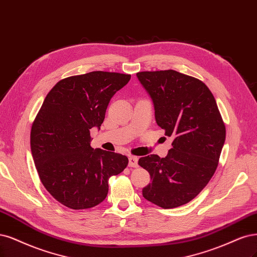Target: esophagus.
<instances>
[{"mask_svg":"<svg viewBox=\"0 0 257 257\" xmlns=\"http://www.w3.org/2000/svg\"><path fill=\"white\" fill-rule=\"evenodd\" d=\"M128 166L132 168H137L138 167V158L135 156H130L128 157Z\"/></svg>","mask_w":257,"mask_h":257,"instance_id":"esophagus-1","label":"esophagus"}]
</instances>
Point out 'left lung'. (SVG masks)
Masks as SVG:
<instances>
[{
    "mask_svg": "<svg viewBox=\"0 0 257 257\" xmlns=\"http://www.w3.org/2000/svg\"><path fill=\"white\" fill-rule=\"evenodd\" d=\"M151 96L158 126L173 137L168 155L140 157L150 173L146 200L163 208L190 202L208 184L218 167L225 125L213 93L200 79L174 70L138 72Z\"/></svg>",
    "mask_w": 257,
    "mask_h": 257,
    "instance_id": "1",
    "label": "left lung"
}]
</instances>
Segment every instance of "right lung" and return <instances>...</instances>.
<instances>
[{"label": "right lung", "mask_w": 257, "mask_h": 257, "mask_svg": "<svg viewBox=\"0 0 257 257\" xmlns=\"http://www.w3.org/2000/svg\"><path fill=\"white\" fill-rule=\"evenodd\" d=\"M130 74L93 71L69 76L47 94L31 130V150L42 185L71 209L103 202L108 180L125 169V155L93 149L90 130L100 127L112 95Z\"/></svg>", "instance_id": "1"}]
</instances>
